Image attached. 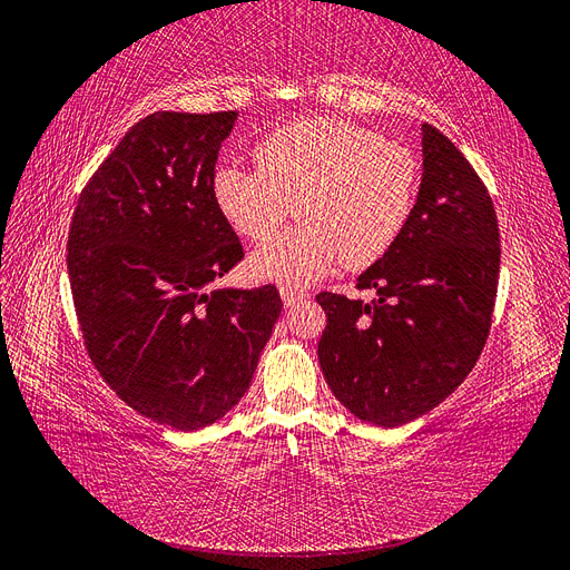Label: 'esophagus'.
<instances>
[{"label":"esophagus","mask_w":570,"mask_h":570,"mask_svg":"<svg viewBox=\"0 0 570 570\" xmlns=\"http://www.w3.org/2000/svg\"><path fill=\"white\" fill-rule=\"evenodd\" d=\"M281 297H283L285 306H292V304H297V302L306 299V292L295 289V287H289V285H283V287H281Z\"/></svg>","instance_id":"esophagus-1"}]
</instances>
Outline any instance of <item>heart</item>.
Returning a JSON list of instances; mask_svg holds the SVG:
<instances>
[{"label": "heart", "instance_id": "1", "mask_svg": "<svg viewBox=\"0 0 570 570\" xmlns=\"http://www.w3.org/2000/svg\"><path fill=\"white\" fill-rule=\"evenodd\" d=\"M254 166H220L212 197L228 226L249 243H268L287 218H302L249 268L262 281L306 285L340 258L361 268L381 258L416 199L421 166L409 145L333 118H306L264 137Z\"/></svg>", "mask_w": 570, "mask_h": 570}]
</instances>
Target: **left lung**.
I'll use <instances>...</instances> for the list:
<instances>
[{
	"instance_id": "1",
	"label": "left lung",
	"mask_w": 570,
	"mask_h": 570,
	"mask_svg": "<svg viewBox=\"0 0 570 570\" xmlns=\"http://www.w3.org/2000/svg\"><path fill=\"white\" fill-rule=\"evenodd\" d=\"M485 183L450 137L423 126V180L404 230L358 275L375 299L321 292L318 361L356 419L394 428L444 402L485 347L499 283Z\"/></svg>"
}]
</instances>
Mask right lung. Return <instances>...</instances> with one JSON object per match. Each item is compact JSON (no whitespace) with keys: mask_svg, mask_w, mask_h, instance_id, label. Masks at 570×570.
Wrapping results in <instances>:
<instances>
[{"mask_svg":"<svg viewBox=\"0 0 570 570\" xmlns=\"http://www.w3.org/2000/svg\"><path fill=\"white\" fill-rule=\"evenodd\" d=\"M235 118H142L82 187L68 230L95 368L128 406L176 430L212 425L243 400L283 308L273 285L209 289L245 256L212 197Z\"/></svg>","mask_w":570,"mask_h":570,"instance_id":"obj_1","label":"right lung"}]
</instances>
